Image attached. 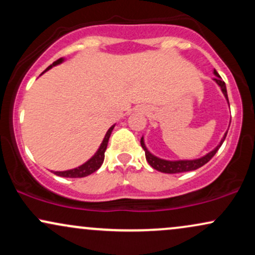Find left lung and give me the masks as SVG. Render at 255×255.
<instances>
[{"label": "left lung", "mask_w": 255, "mask_h": 255, "mask_svg": "<svg viewBox=\"0 0 255 255\" xmlns=\"http://www.w3.org/2000/svg\"><path fill=\"white\" fill-rule=\"evenodd\" d=\"M213 74L216 75L215 78H213V80L216 81V84L218 85L219 87H221L222 92H223L225 99H227V102L229 103V99H228V93H227V86H225V83L223 80H222L221 75L218 74L217 71H213ZM227 133L228 131H225L224 136L222 137L221 142L216 146L215 148H213L212 151H210L209 153L205 154V156L200 157V158H197V159H181V160H166V159H162V158L154 156V154H152L150 151L147 150V147H146L145 145V141H144V136L141 137V140H140V144H141V147L144 148L145 151V156H146V160L148 162V164H150L152 168L156 169V170L160 171V172H165V174H178V172H186V171H192V170H197V169L200 168V166H203L206 164L207 162H209L211 158L215 156L216 152L219 150V147H221L222 144H223V141L225 140V136H227Z\"/></svg>", "instance_id": "left-lung-1"}]
</instances>
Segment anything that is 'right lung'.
<instances>
[{"label": "right lung", "instance_id": "1", "mask_svg": "<svg viewBox=\"0 0 255 255\" xmlns=\"http://www.w3.org/2000/svg\"><path fill=\"white\" fill-rule=\"evenodd\" d=\"M63 58H58L57 61H55L54 63L50 64V66L48 67V68L44 71L42 74H44L45 72H48L49 69H51L54 66H57V64L62 63L63 62ZM40 74V75H42ZM114 127H115V125H113L111 127L108 129L107 134H105L103 141H102L101 146H99V148L96 152L95 154H93L92 157L90 158L89 160H87L86 163H84L83 165L78 166V168H74V169H71V170H64V171H52L55 175H57V176H61V177H69V178H77V177H85V176H89V175L92 174V172L97 171L99 168H101V165L103 164L104 162V153H105V150H107V146H108V141H109V137L111 135V131H113Z\"/></svg>", "mask_w": 255, "mask_h": 255}]
</instances>
